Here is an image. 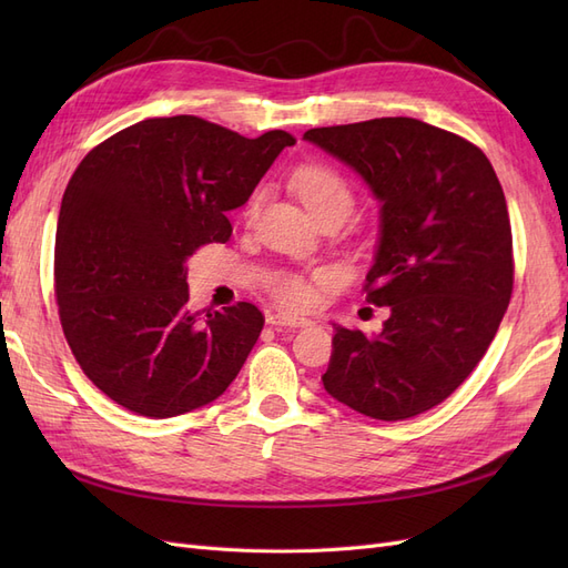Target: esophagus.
Masks as SVG:
<instances>
[{
	"instance_id": "34e87169",
	"label": "esophagus",
	"mask_w": 568,
	"mask_h": 568,
	"mask_svg": "<svg viewBox=\"0 0 568 568\" xmlns=\"http://www.w3.org/2000/svg\"><path fill=\"white\" fill-rule=\"evenodd\" d=\"M267 322L274 326H311L313 324L307 317H301L294 313H272L267 315Z\"/></svg>"
}]
</instances>
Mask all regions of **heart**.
<instances>
[{
    "label": "heart",
    "instance_id": "obj_1",
    "mask_svg": "<svg viewBox=\"0 0 568 568\" xmlns=\"http://www.w3.org/2000/svg\"><path fill=\"white\" fill-rule=\"evenodd\" d=\"M294 189L305 203V209L311 211L315 217L329 211L351 213L353 211V192L348 182L343 180L338 173L322 165H303L296 170L294 175ZM251 211V209H248ZM315 282L320 277H301V274H280L274 280V294L280 296L286 305L303 307L315 301Z\"/></svg>",
    "mask_w": 568,
    "mask_h": 568
}]
</instances>
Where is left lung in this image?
Returning a JSON list of instances; mask_svg holds the SVG:
<instances>
[{"label":"left lung","mask_w":568,"mask_h":568,"mask_svg":"<svg viewBox=\"0 0 568 568\" xmlns=\"http://www.w3.org/2000/svg\"><path fill=\"white\" fill-rule=\"evenodd\" d=\"M305 142L353 168L379 209L367 301L379 334L334 324V400L398 422L436 407L486 355L511 296L507 201L486 153L417 118L315 128Z\"/></svg>","instance_id":"8db88e82"}]
</instances>
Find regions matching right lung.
I'll return each mask as SVG.
<instances>
[{
  "label": "right lung",
  "instance_id": "add662e5",
  "mask_svg": "<svg viewBox=\"0 0 568 568\" xmlns=\"http://www.w3.org/2000/svg\"><path fill=\"white\" fill-rule=\"evenodd\" d=\"M291 144L284 130L248 140L173 115L120 130L82 159L59 211L57 298L68 346L111 400L168 419L236 379L263 313L251 303L194 313L186 261L227 242V213Z\"/></svg>",
  "mask_w": 568,
  "mask_h": 568
}]
</instances>
